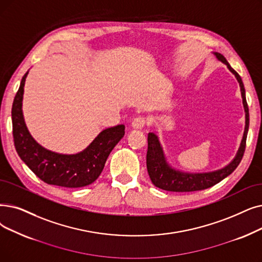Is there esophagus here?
Instances as JSON below:
<instances>
[{"instance_id":"esophagus-1","label":"esophagus","mask_w":262,"mask_h":262,"mask_svg":"<svg viewBox=\"0 0 262 262\" xmlns=\"http://www.w3.org/2000/svg\"><path fill=\"white\" fill-rule=\"evenodd\" d=\"M145 125V119L143 117H137L133 120L132 122V127L134 129H141Z\"/></svg>"}]
</instances>
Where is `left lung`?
Wrapping results in <instances>:
<instances>
[{
    "instance_id": "8db88e82",
    "label": "left lung",
    "mask_w": 262,
    "mask_h": 262,
    "mask_svg": "<svg viewBox=\"0 0 262 262\" xmlns=\"http://www.w3.org/2000/svg\"><path fill=\"white\" fill-rule=\"evenodd\" d=\"M216 59L224 63L227 68L234 75L235 79L240 85L241 96H242V103L245 112V127L243 137L240 143V146L236 151L235 156L232 161L221 169L213 170V171L207 172H188L183 171V170L177 169L172 167L167 161V157L164 152V147L159 141L158 136L154 133H149L147 135V152H146V169L147 173L150 176L152 183L164 190L168 191H195L206 189L215 184L220 183L222 180L231 174L235 168L240 164L241 159L243 157L245 151V144H246V137L249 126V113L248 107L246 103L245 97V89L241 77L230 66V64L227 62L225 56L219 52H212Z\"/></svg>"
}]
</instances>
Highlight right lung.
<instances>
[{"mask_svg":"<svg viewBox=\"0 0 262 262\" xmlns=\"http://www.w3.org/2000/svg\"><path fill=\"white\" fill-rule=\"evenodd\" d=\"M29 71L22 77L11 108L13 135L18 155L45 183L63 187H83L100 176L105 163L125 134L124 125L101 130L84 150L63 154L46 149L29 132L22 111L25 84Z\"/></svg>","mask_w":262,"mask_h":262,"instance_id":"obj_1","label":"right lung"}]
</instances>
